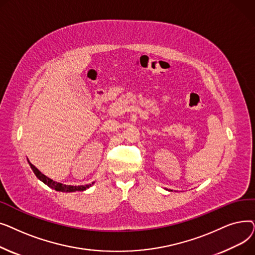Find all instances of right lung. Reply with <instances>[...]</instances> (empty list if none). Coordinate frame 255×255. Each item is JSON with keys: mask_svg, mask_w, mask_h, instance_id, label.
Listing matches in <instances>:
<instances>
[{"mask_svg": "<svg viewBox=\"0 0 255 255\" xmlns=\"http://www.w3.org/2000/svg\"><path fill=\"white\" fill-rule=\"evenodd\" d=\"M28 162L32 168V170L34 171L35 176L41 181L43 182L45 185H47L48 187H50V188L55 189L56 191H61V192H74V191H84L88 188H90V187L94 184V182L92 184H88V185H80V186H72V185H65V184H62V183H59V182H56L53 181L51 179H49L48 177H46L45 175H43V173L40 171L35 165H33L28 159Z\"/></svg>", "mask_w": 255, "mask_h": 255, "instance_id": "add662e5", "label": "right lung"}]
</instances>
